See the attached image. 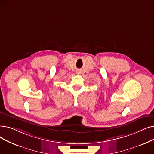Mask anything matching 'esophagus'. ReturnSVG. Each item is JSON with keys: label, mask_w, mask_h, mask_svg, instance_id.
I'll return each instance as SVG.
<instances>
[{"label": "esophagus", "mask_w": 154, "mask_h": 154, "mask_svg": "<svg viewBox=\"0 0 154 154\" xmlns=\"http://www.w3.org/2000/svg\"><path fill=\"white\" fill-rule=\"evenodd\" d=\"M77 73H78V74H79V73H80V72H79V71L77 72Z\"/></svg>", "instance_id": "1"}]
</instances>
